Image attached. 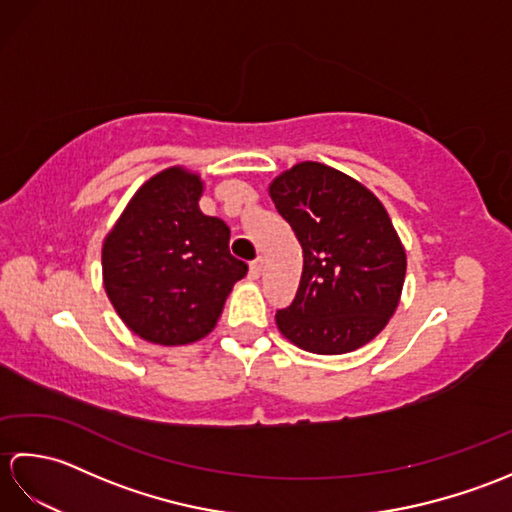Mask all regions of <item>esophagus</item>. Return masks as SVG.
<instances>
[{"label": "esophagus", "mask_w": 512, "mask_h": 512, "mask_svg": "<svg viewBox=\"0 0 512 512\" xmlns=\"http://www.w3.org/2000/svg\"><path fill=\"white\" fill-rule=\"evenodd\" d=\"M262 270H264V259L257 257L255 262L250 264V268H248V277L250 279H259V275H262Z\"/></svg>", "instance_id": "obj_1"}]
</instances>
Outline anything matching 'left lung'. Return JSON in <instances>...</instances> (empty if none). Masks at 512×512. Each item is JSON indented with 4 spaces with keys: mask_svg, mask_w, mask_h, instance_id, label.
Masks as SVG:
<instances>
[{
    "mask_svg": "<svg viewBox=\"0 0 512 512\" xmlns=\"http://www.w3.org/2000/svg\"><path fill=\"white\" fill-rule=\"evenodd\" d=\"M303 248L297 297L275 314L301 350L354 352L385 330L400 303L407 250L374 191L347 173L303 160L268 184Z\"/></svg>",
    "mask_w": 512,
    "mask_h": 512,
    "instance_id": "obj_1",
    "label": "left lung"
}]
</instances>
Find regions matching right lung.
Instances as JSON below:
<instances>
[{"mask_svg":"<svg viewBox=\"0 0 512 512\" xmlns=\"http://www.w3.org/2000/svg\"><path fill=\"white\" fill-rule=\"evenodd\" d=\"M204 180L173 165L127 202L103 239V288L143 341L178 347L211 334L248 266L231 255V231L200 211Z\"/></svg>","mask_w":512,"mask_h":512,"instance_id":"add662e5","label":"right lung"}]
</instances>
